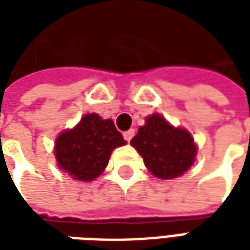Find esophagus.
Returning <instances> with one entry per match:
<instances>
[{
  "mask_svg": "<svg viewBox=\"0 0 250 250\" xmlns=\"http://www.w3.org/2000/svg\"><path fill=\"white\" fill-rule=\"evenodd\" d=\"M134 135H135V130H132V128H130L128 131H125V132H123V136H125V139L127 142H130L132 138H134Z\"/></svg>",
  "mask_w": 250,
  "mask_h": 250,
  "instance_id": "34e87169",
  "label": "esophagus"
}]
</instances>
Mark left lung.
Masks as SVG:
<instances>
[{
  "instance_id": "left-lung-1",
  "label": "left lung",
  "mask_w": 250,
  "mask_h": 250,
  "mask_svg": "<svg viewBox=\"0 0 250 250\" xmlns=\"http://www.w3.org/2000/svg\"><path fill=\"white\" fill-rule=\"evenodd\" d=\"M146 167L161 179H173L188 171L194 163L197 147L186 130L174 128L163 116L154 114L139 127L132 141Z\"/></svg>"
}]
</instances>
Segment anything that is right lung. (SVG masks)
I'll use <instances>...</instances> for the list:
<instances>
[{
    "instance_id": "1",
    "label": "right lung",
    "mask_w": 250,
    "mask_h": 250,
    "mask_svg": "<svg viewBox=\"0 0 250 250\" xmlns=\"http://www.w3.org/2000/svg\"><path fill=\"white\" fill-rule=\"evenodd\" d=\"M125 145L112 120L88 114L73 130L59 135L55 154L62 170L73 179L89 182L103 173L112 150Z\"/></svg>"
}]
</instances>
